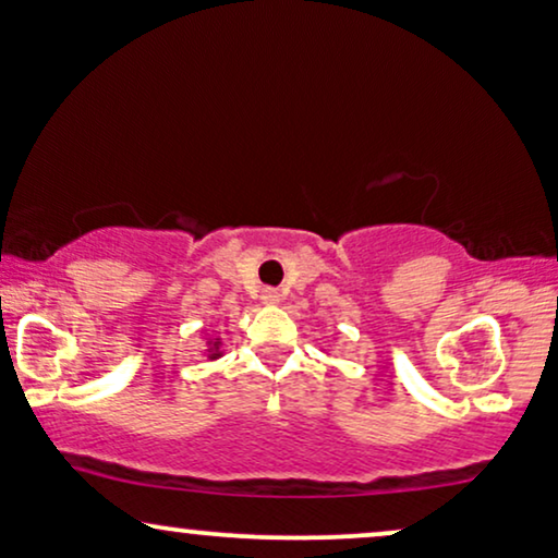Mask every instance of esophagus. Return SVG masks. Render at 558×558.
Returning a JSON list of instances; mask_svg holds the SVG:
<instances>
[{"label": "esophagus", "mask_w": 558, "mask_h": 558, "mask_svg": "<svg viewBox=\"0 0 558 558\" xmlns=\"http://www.w3.org/2000/svg\"><path fill=\"white\" fill-rule=\"evenodd\" d=\"M262 302H264V305H279L281 292H279V289L266 287V289H262Z\"/></svg>", "instance_id": "34e87169"}]
</instances>
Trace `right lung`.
Listing matches in <instances>:
<instances>
[{
  "mask_svg": "<svg viewBox=\"0 0 558 558\" xmlns=\"http://www.w3.org/2000/svg\"><path fill=\"white\" fill-rule=\"evenodd\" d=\"M205 356H207L209 361H215V359L222 356V338H217V336H209V338H207Z\"/></svg>",
  "mask_w": 558,
  "mask_h": 558,
  "instance_id": "add662e5",
  "label": "right lung"
}]
</instances>
